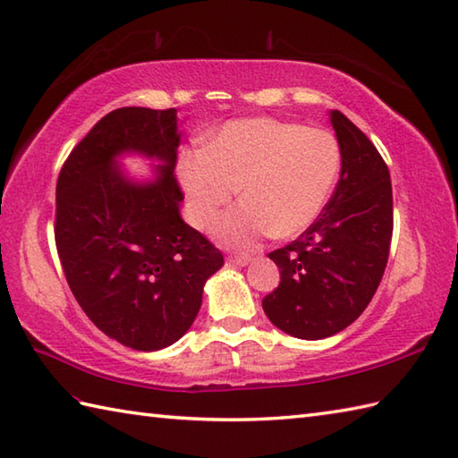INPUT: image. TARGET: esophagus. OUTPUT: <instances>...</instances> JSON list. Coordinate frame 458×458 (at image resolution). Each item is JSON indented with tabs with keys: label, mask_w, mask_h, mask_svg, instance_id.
Returning <instances> with one entry per match:
<instances>
[{
	"label": "esophagus",
	"mask_w": 458,
	"mask_h": 458,
	"mask_svg": "<svg viewBox=\"0 0 458 458\" xmlns=\"http://www.w3.org/2000/svg\"><path fill=\"white\" fill-rule=\"evenodd\" d=\"M226 262L232 264V266H246V264L252 262V258H250V256H228Z\"/></svg>",
	"instance_id": "obj_1"
}]
</instances>
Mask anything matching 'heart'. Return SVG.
<instances>
[{
  "mask_svg": "<svg viewBox=\"0 0 458 458\" xmlns=\"http://www.w3.org/2000/svg\"><path fill=\"white\" fill-rule=\"evenodd\" d=\"M342 152L324 129L254 116L236 119L200 148L178 158V176L191 218L206 228L238 192L242 200L214 222L220 244L252 250L267 236L306 232L327 204L339 176Z\"/></svg>",
  "mask_w": 458,
  "mask_h": 458,
  "instance_id": "1",
  "label": "heart"
}]
</instances>
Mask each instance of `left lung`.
Wrapping results in <instances>:
<instances>
[{
    "mask_svg": "<svg viewBox=\"0 0 458 458\" xmlns=\"http://www.w3.org/2000/svg\"><path fill=\"white\" fill-rule=\"evenodd\" d=\"M342 176L318 220L270 256L280 285L262 300L276 327L300 339L335 335L377 292L393 236V191L379 150L344 113L331 111Z\"/></svg>",
    "mask_w": 458,
    "mask_h": 458,
    "instance_id": "left-lung-1",
    "label": "left lung"
}]
</instances>
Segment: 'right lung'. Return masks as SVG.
<instances>
[{"mask_svg":"<svg viewBox=\"0 0 458 458\" xmlns=\"http://www.w3.org/2000/svg\"><path fill=\"white\" fill-rule=\"evenodd\" d=\"M178 142L176 109L123 106L85 134L57 178L55 246L69 288L105 335L137 352L178 342L224 266L178 212ZM123 151L158 157L156 181L131 183L115 168Z\"/></svg>","mask_w":458,"mask_h":458,"instance_id":"right-lung-1","label":"right lung"}]
</instances>
